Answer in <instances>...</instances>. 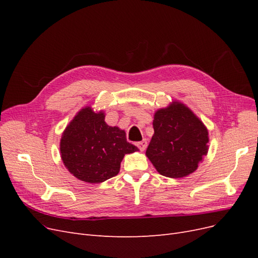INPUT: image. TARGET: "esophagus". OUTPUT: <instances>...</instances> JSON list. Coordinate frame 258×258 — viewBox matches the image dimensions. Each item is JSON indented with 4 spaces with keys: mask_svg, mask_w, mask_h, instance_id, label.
Wrapping results in <instances>:
<instances>
[{
    "mask_svg": "<svg viewBox=\"0 0 258 258\" xmlns=\"http://www.w3.org/2000/svg\"><path fill=\"white\" fill-rule=\"evenodd\" d=\"M136 145H137V147L139 148L140 151L143 152V151L145 150V148H146V146H147V141H146V140H143V141L138 142Z\"/></svg>",
    "mask_w": 258,
    "mask_h": 258,
    "instance_id": "1",
    "label": "esophagus"
}]
</instances>
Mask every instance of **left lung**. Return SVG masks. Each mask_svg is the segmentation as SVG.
<instances>
[{
    "mask_svg": "<svg viewBox=\"0 0 258 258\" xmlns=\"http://www.w3.org/2000/svg\"><path fill=\"white\" fill-rule=\"evenodd\" d=\"M146 156L158 172L178 178L192 173L208 153V130L188 107L173 102L155 113Z\"/></svg>",
    "mask_w": 258,
    "mask_h": 258,
    "instance_id": "left-lung-1",
    "label": "left lung"
}]
</instances>
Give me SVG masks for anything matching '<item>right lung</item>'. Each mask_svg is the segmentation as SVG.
Returning <instances> with one entry per match:
<instances>
[{"mask_svg":"<svg viewBox=\"0 0 258 258\" xmlns=\"http://www.w3.org/2000/svg\"><path fill=\"white\" fill-rule=\"evenodd\" d=\"M138 151L126 132L104 121V113L81 110L66 128L60 142L61 158L75 177L101 183L118 174L124 154Z\"/></svg>","mask_w":258,"mask_h":258,"instance_id":"1","label":"right lung"}]
</instances>
